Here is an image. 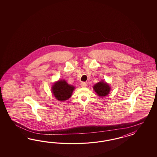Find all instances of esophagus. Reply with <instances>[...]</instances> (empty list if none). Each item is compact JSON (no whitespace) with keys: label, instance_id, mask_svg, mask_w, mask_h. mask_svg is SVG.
Here are the masks:
<instances>
[{"label":"esophagus","instance_id":"esophagus-1","mask_svg":"<svg viewBox=\"0 0 157 157\" xmlns=\"http://www.w3.org/2000/svg\"><path fill=\"white\" fill-rule=\"evenodd\" d=\"M81 87H85L86 86V83L84 82H82L81 83Z\"/></svg>","mask_w":157,"mask_h":157}]
</instances>
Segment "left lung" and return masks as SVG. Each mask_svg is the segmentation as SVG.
<instances>
[{"mask_svg":"<svg viewBox=\"0 0 157 157\" xmlns=\"http://www.w3.org/2000/svg\"><path fill=\"white\" fill-rule=\"evenodd\" d=\"M93 89L97 95L101 97L108 95L110 90L109 85L103 81L95 84L93 86Z\"/></svg>","mask_w":157,"mask_h":157,"instance_id":"1","label":"left lung"}]
</instances>
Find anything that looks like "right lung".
<instances>
[{
  "label": "right lung",
  "mask_w": 157,
  "mask_h": 157,
  "mask_svg": "<svg viewBox=\"0 0 157 157\" xmlns=\"http://www.w3.org/2000/svg\"><path fill=\"white\" fill-rule=\"evenodd\" d=\"M74 89L75 87L68 84L65 80H59L53 85L52 92L57 100L64 101L71 97Z\"/></svg>",
  "instance_id": "obj_1"
}]
</instances>
